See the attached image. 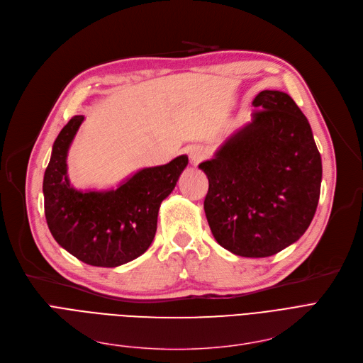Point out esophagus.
Returning a JSON list of instances; mask_svg holds the SVG:
<instances>
[{
    "mask_svg": "<svg viewBox=\"0 0 363 363\" xmlns=\"http://www.w3.org/2000/svg\"><path fill=\"white\" fill-rule=\"evenodd\" d=\"M189 157H191V161L196 165L199 164L202 160H205L206 157V149L203 146H199V145H195L191 147V150H189Z\"/></svg>",
    "mask_w": 363,
    "mask_h": 363,
    "instance_id": "1",
    "label": "esophagus"
}]
</instances>
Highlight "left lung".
I'll use <instances>...</instances> for the list:
<instances>
[{"instance_id":"left-lung-1","label":"left lung","mask_w":363,"mask_h":363,"mask_svg":"<svg viewBox=\"0 0 363 363\" xmlns=\"http://www.w3.org/2000/svg\"><path fill=\"white\" fill-rule=\"evenodd\" d=\"M252 106L251 123L199 168L210 183L203 210L217 242L260 258L294 244L310 226L322 160L307 118L286 93L264 90Z\"/></svg>"}]
</instances>
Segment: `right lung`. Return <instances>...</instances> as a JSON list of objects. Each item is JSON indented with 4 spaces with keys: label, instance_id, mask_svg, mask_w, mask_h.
<instances>
[{
    "label": "right lung",
    "instance_id": "obj_1",
    "mask_svg": "<svg viewBox=\"0 0 363 363\" xmlns=\"http://www.w3.org/2000/svg\"><path fill=\"white\" fill-rule=\"evenodd\" d=\"M77 115L62 128L44 174V211L56 242L78 260L116 267L142 255L157 233L161 202L187 165L186 155L149 167L111 191H77L67 179V150L82 124Z\"/></svg>",
    "mask_w": 363,
    "mask_h": 363
}]
</instances>
